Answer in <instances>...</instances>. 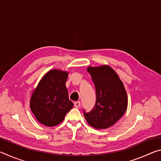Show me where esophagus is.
Segmentation results:
<instances>
[{"label": "esophagus", "mask_w": 161, "mask_h": 161, "mask_svg": "<svg viewBox=\"0 0 161 161\" xmlns=\"http://www.w3.org/2000/svg\"><path fill=\"white\" fill-rule=\"evenodd\" d=\"M74 105H75V107H76V108H79L80 107V105H81V103H80V102H75V103H74Z\"/></svg>", "instance_id": "esophagus-1"}]
</instances>
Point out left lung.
I'll list each match as a JSON object with an SVG mask.
<instances>
[{
	"label": "left lung",
	"mask_w": 161,
	"mask_h": 161,
	"mask_svg": "<svg viewBox=\"0 0 161 161\" xmlns=\"http://www.w3.org/2000/svg\"><path fill=\"white\" fill-rule=\"evenodd\" d=\"M96 89V103L89 112L83 110L86 121L97 129H105L118 121L126 110L128 98L124 84L110 67L87 68Z\"/></svg>",
	"instance_id": "left-lung-1"
}]
</instances>
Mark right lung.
I'll list each match as a JSON object with an SVG mask.
<instances>
[{"mask_svg":"<svg viewBox=\"0 0 161 161\" xmlns=\"http://www.w3.org/2000/svg\"><path fill=\"white\" fill-rule=\"evenodd\" d=\"M68 73L53 69L38 84L31 99V108L37 121L47 126L61 123L73 107L66 88Z\"/></svg>","mask_w":161,"mask_h":161,"instance_id":"add662e5","label":"right lung"}]
</instances>
